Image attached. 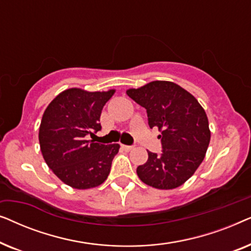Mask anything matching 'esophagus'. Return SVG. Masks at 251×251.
Instances as JSON below:
<instances>
[{"mask_svg": "<svg viewBox=\"0 0 251 251\" xmlns=\"http://www.w3.org/2000/svg\"><path fill=\"white\" fill-rule=\"evenodd\" d=\"M121 147L125 151H131L133 149V146H131V145H121Z\"/></svg>", "mask_w": 251, "mask_h": 251, "instance_id": "esophagus-1", "label": "esophagus"}]
</instances>
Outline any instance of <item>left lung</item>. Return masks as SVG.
Returning a JSON list of instances; mask_svg holds the SVG:
<instances>
[{"instance_id": "obj_1", "label": "left lung", "mask_w": 251, "mask_h": 251, "mask_svg": "<svg viewBox=\"0 0 251 251\" xmlns=\"http://www.w3.org/2000/svg\"><path fill=\"white\" fill-rule=\"evenodd\" d=\"M126 95L146 109L150 128L157 126L160 154L149 152L137 168L140 180L159 190L184 184L204 159L209 142L208 118L194 96L174 82L153 81Z\"/></svg>"}]
</instances>
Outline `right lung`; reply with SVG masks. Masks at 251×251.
<instances>
[{
    "label": "right lung",
    "instance_id": "1",
    "mask_svg": "<svg viewBox=\"0 0 251 251\" xmlns=\"http://www.w3.org/2000/svg\"><path fill=\"white\" fill-rule=\"evenodd\" d=\"M114 92L67 89L44 111L39 131L41 152L53 174L73 188L98 186L111 171L119 144L104 145L88 138L101 129V109Z\"/></svg>",
    "mask_w": 251,
    "mask_h": 251
}]
</instances>
